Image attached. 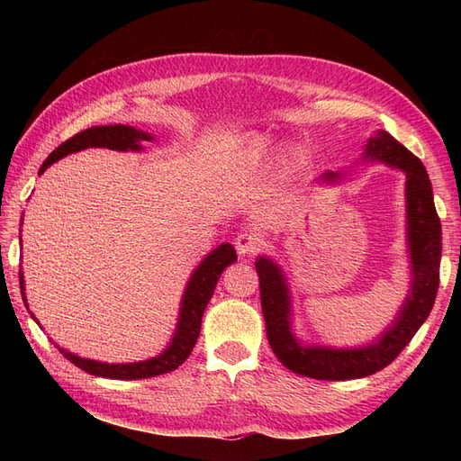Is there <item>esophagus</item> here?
Returning <instances> with one entry per match:
<instances>
[{
    "label": "esophagus",
    "mask_w": 461,
    "mask_h": 461,
    "mask_svg": "<svg viewBox=\"0 0 461 461\" xmlns=\"http://www.w3.org/2000/svg\"><path fill=\"white\" fill-rule=\"evenodd\" d=\"M266 246V241H263V236L258 231L253 230H243L236 236V249L240 256H256V253Z\"/></svg>",
    "instance_id": "obj_1"
}]
</instances>
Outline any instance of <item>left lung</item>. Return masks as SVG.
Listing matches in <instances>:
<instances>
[{
    "instance_id": "obj_1",
    "label": "left lung",
    "mask_w": 461,
    "mask_h": 461,
    "mask_svg": "<svg viewBox=\"0 0 461 461\" xmlns=\"http://www.w3.org/2000/svg\"><path fill=\"white\" fill-rule=\"evenodd\" d=\"M362 158L384 162L406 174V221L412 287L393 325L380 332L378 340L370 345L360 348L303 347L291 332V299L283 271L269 258H258L256 269L267 340L281 365L301 376L350 380L375 375L388 366L412 340L436 301L439 258H442V223L438 218L432 184L424 164L386 131L370 136ZM319 180L335 184L342 180V174L329 170L321 174Z\"/></svg>"
}]
</instances>
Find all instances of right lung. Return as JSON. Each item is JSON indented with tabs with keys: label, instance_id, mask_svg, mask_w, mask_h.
<instances>
[{
	"label": "right lung",
	"instance_id": "right-lung-1",
	"mask_svg": "<svg viewBox=\"0 0 461 461\" xmlns=\"http://www.w3.org/2000/svg\"><path fill=\"white\" fill-rule=\"evenodd\" d=\"M142 140H152V136L149 132L136 131L132 126H126V124L91 126V129L81 131L79 134H75L68 140H65L61 146H57V149L47 156V160L43 162L41 168H39V174H43L49 166L57 162L59 158H63L67 154L79 152L85 149H111V150H121V152H126V150L139 152L142 150L140 146ZM22 223H23V218H22ZM233 261H238L236 249H233L231 243H221V246H218L212 253H208L200 266L195 267L184 291L180 317H178V325H176L174 337L170 340V345L166 347V350H162L160 355H156L149 360H140V362L109 365V362L81 358L65 348H59V352H61L67 360H71L75 366L89 372L93 376H103V378L139 380V378L160 376V375H166V372L176 370L185 358L190 357L195 340L200 337L203 311L208 307V303L213 295V289L218 285V279L223 273V269ZM23 283H25L23 271H19V287H22V297L25 301Z\"/></svg>",
	"mask_w": 461,
	"mask_h": 461
}]
</instances>
